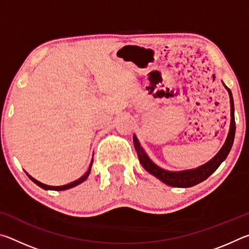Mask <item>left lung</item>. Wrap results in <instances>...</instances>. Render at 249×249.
<instances>
[{
	"label": "left lung",
	"instance_id": "1",
	"mask_svg": "<svg viewBox=\"0 0 249 249\" xmlns=\"http://www.w3.org/2000/svg\"><path fill=\"white\" fill-rule=\"evenodd\" d=\"M226 88V90L229 91L230 94V99H231V127H230V133L229 136L226 138V142L224 146L222 147L221 150L218 151L216 156L214 158L210 160L209 162H206L205 165L201 166L196 169H192V170H184V171H178V172H172V171H167L162 168L158 167L157 165L151 161L149 159L148 156L146 155L144 149L142 148L140 145V142L137 141L136 136L134 135L133 137V142H134V146L135 149L137 151V156L138 159L142 163V166L145 168V169L155 177H157L159 180H161L163 183H166L168 185H171V187H176V188H189V187H193L197 183L202 182L205 179H208L209 177L215 171L218 167H220L221 163L224 161L226 159L227 155H229L230 150L233 146V142H234V137H235V117H234V101H233V96H231V90Z\"/></svg>",
	"mask_w": 249,
	"mask_h": 249
}]
</instances>
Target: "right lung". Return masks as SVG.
<instances>
[{"label":"right lung","mask_w":249,"mask_h":249,"mask_svg":"<svg viewBox=\"0 0 249 249\" xmlns=\"http://www.w3.org/2000/svg\"><path fill=\"white\" fill-rule=\"evenodd\" d=\"M92 162H93V160H92ZM92 162H91V165H90V167H89V170H88V171L86 172V174H84V175L81 177V178H79L78 180H75V181H73V182H71V183H69V184H66V185H60V187H53V185H47V184H44V183L39 182V181H37L36 179H34L33 177H31V176H29L28 174H26V175L29 177V179H31V180L33 181V182H35L37 185H39L40 188L45 189V190H54V191L67 190V189H70V188H72V187H75V185H78L79 183L83 182V181L88 178V176H89L90 171H91Z\"/></svg>","instance_id":"obj_1"}]
</instances>
